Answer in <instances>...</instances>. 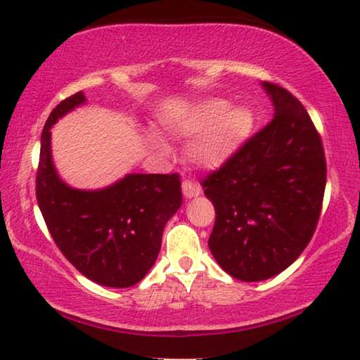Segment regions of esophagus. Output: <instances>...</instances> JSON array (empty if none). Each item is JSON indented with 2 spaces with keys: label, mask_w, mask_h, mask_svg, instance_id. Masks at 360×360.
<instances>
[{
  "label": "esophagus",
  "mask_w": 360,
  "mask_h": 360,
  "mask_svg": "<svg viewBox=\"0 0 360 360\" xmlns=\"http://www.w3.org/2000/svg\"><path fill=\"white\" fill-rule=\"evenodd\" d=\"M182 194H184L186 198H192V197L200 195L202 189H200V186L194 184V182L184 181V182H182Z\"/></svg>",
  "instance_id": "obj_1"
}]
</instances>
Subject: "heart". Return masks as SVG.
Instances as JSON below:
<instances>
[{
    "label": "heart",
    "mask_w": 360,
    "mask_h": 360,
    "mask_svg": "<svg viewBox=\"0 0 360 360\" xmlns=\"http://www.w3.org/2000/svg\"><path fill=\"white\" fill-rule=\"evenodd\" d=\"M165 129L181 139L198 136L187 150L189 160L198 168L217 169L226 165L250 137L254 115L243 106L229 108L228 101L221 98H207L178 116L168 117ZM148 143L155 152L168 153L160 137L150 136Z\"/></svg>",
    "instance_id": "heart-1"
}]
</instances>
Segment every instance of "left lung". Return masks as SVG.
Masks as SVG:
<instances>
[{
	"label": "left lung",
	"mask_w": 360,
	"mask_h": 360,
	"mask_svg": "<svg viewBox=\"0 0 360 360\" xmlns=\"http://www.w3.org/2000/svg\"><path fill=\"white\" fill-rule=\"evenodd\" d=\"M275 116L226 165L203 179L217 218L208 248L240 281H264L292 264L317 228L326 184L323 146L286 89L262 82Z\"/></svg>",
	"instance_id": "8db88e82"
}]
</instances>
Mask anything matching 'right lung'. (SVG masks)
<instances>
[{
	"instance_id": "right-lung-1",
	"label": "right lung",
	"mask_w": 360,
	"mask_h": 360,
	"mask_svg": "<svg viewBox=\"0 0 360 360\" xmlns=\"http://www.w3.org/2000/svg\"><path fill=\"white\" fill-rule=\"evenodd\" d=\"M84 103V92L74 94L48 116L40 141L37 202L53 240L85 278L101 286L129 288L157 260L165 224L182 203L181 179L176 173H132L103 189L66 184L53 163L50 129Z\"/></svg>"
}]
</instances>
